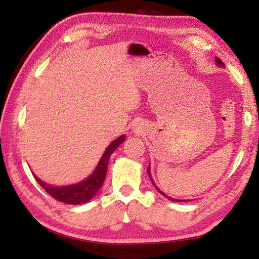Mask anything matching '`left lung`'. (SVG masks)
Listing matches in <instances>:
<instances>
[{"mask_svg": "<svg viewBox=\"0 0 259 259\" xmlns=\"http://www.w3.org/2000/svg\"><path fill=\"white\" fill-rule=\"evenodd\" d=\"M216 63H217L218 65H221V66H224V64H223V61H222L221 59H219V58H217V57H216ZM147 174H148V177H150V179H151V181H152V184H153V185H154V186H155V188H156V190H157V191H159V192L161 193V194H162V195H163V196H165V198H168L169 200H171V201H174V202H183V201H184V200H177V199H172V198H170V196H166V195L164 194V193H163V192H162V191H160V190H159V188H157V186L155 185V183H154V182H153V179H152V176H151V172H150V166H148V168H147Z\"/></svg>", "mask_w": 259, "mask_h": 259, "instance_id": "1", "label": "left lung"}]
</instances>
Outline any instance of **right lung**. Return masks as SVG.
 <instances>
[{"label":"right lung","instance_id":"obj_1","mask_svg":"<svg viewBox=\"0 0 259 259\" xmlns=\"http://www.w3.org/2000/svg\"><path fill=\"white\" fill-rule=\"evenodd\" d=\"M124 139L125 136H121V137L111 143V145H109L106 148V151L104 152L97 168L95 169L93 175H91L90 177H88L85 181L74 184V185L57 187L42 182L41 179H38L35 175L34 177L36 179V182L43 187V190H45L48 194H50L52 198L59 201V202H64L67 204L85 203L89 200L93 199L99 188L103 186L105 177H106L109 157L113 154V152L120 146V144L124 142Z\"/></svg>","mask_w":259,"mask_h":259}]
</instances>
